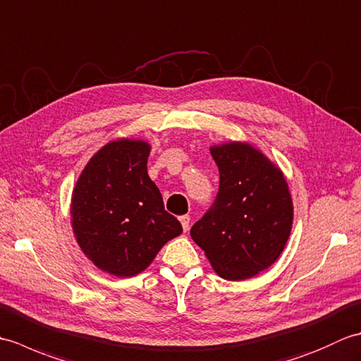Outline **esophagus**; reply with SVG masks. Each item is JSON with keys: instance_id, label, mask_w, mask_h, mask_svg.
<instances>
[{"instance_id": "obj_1", "label": "esophagus", "mask_w": 361, "mask_h": 361, "mask_svg": "<svg viewBox=\"0 0 361 361\" xmlns=\"http://www.w3.org/2000/svg\"><path fill=\"white\" fill-rule=\"evenodd\" d=\"M180 221H181V226H183V231H189V226H190V217L188 216V214H186V216H181L180 217Z\"/></svg>"}]
</instances>
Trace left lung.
Masks as SVG:
<instances>
[{
	"instance_id": "1",
	"label": "left lung",
	"mask_w": 361,
	"mask_h": 361,
	"mask_svg": "<svg viewBox=\"0 0 361 361\" xmlns=\"http://www.w3.org/2000/svg\"><path fill=\"white\" fill-rule=\"evenodd\" d=\"M220 188L211 209L190 228V237L228 281H243L271 267L287 245L293 202L286 176L248 142L211 147Z\"/></svg>"
}]
</instances>
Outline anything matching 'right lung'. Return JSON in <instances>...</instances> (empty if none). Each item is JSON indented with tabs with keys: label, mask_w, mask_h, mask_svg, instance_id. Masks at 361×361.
<instances>
[{
	"label": "right lung",
	"mask_w": 361,
	"mask_h": 361,
	"mask_svg": "<svg viewBox=\"0 0 361 361\" xmlns=\"http://www.w3.org/2000/svg\"><path fill=\"white\" fill-rule=\"evenodd\" d=\"M150 144L121 137L90 158L71 197L75 240L99 270L118 278L144 271L183 233L147 173Z\"/></svg>",
	"instance_id": "right-lung-1"
}]
</instances>
